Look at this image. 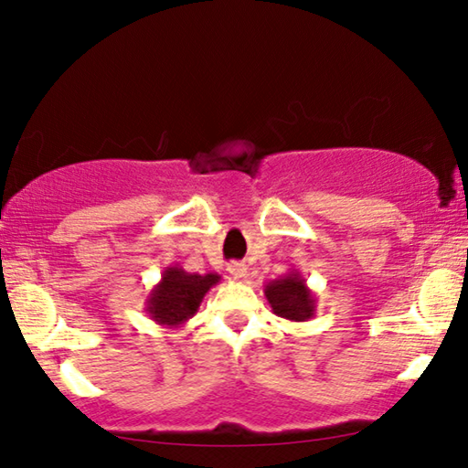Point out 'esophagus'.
Segmentation results:
<instances>
[{
    "mask_svg": "<svg viewBox=\"0 0 468 468\" xmlns=\"http://www.w3.org/2000/svg\"><path fill=\"white\" fill-rule=\"evenodd\" d=\"M247 271H249V269H247V265H244V263H229L228 265V273L232 275L236 282L244 280V277H247Z\"/></svg>",
    "mask_w": 468,
    "mask_h": 468,
    "instance_id": "1",
    "label": "esophagus"
}]
</instances>
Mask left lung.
Returning a JSON list of instances; mask_svg holds the SVG:
<instances>
[{
  "label": "left lung",
  "instance_id": "8db88e82",
  "mask_svg": "<svg viewBox=\"0 0 468 468\" xmlns=\"http://www.w3.org/2000/svg\"><path fill=\"white\" fill-rule=\"evenodd\" d=\"M265 298L273 313L285 321L304 323L316 314V296L298 269L269 282L265 285Z\"/></svg>",
  "mask_w": 468,
  "mask_h": 468
}]
</instances>
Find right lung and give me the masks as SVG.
<instances>
[{"label": "right lung", "instance_id": "add662e5", "mask_svg": "<svg viewBox=\"0 0 468 468\" xmlns=\"http://www.w3.org/2000/svg\"><path fill=\"white\" fill-rule=\"evenodd\" d=\"M219 280L218 273H186L183 267L170 265L147 296L145 313L155 324L178 329L197 314L205 293Z\"/></svg>", "mask_w": 468, "mask_h": 468}]
</instances>
